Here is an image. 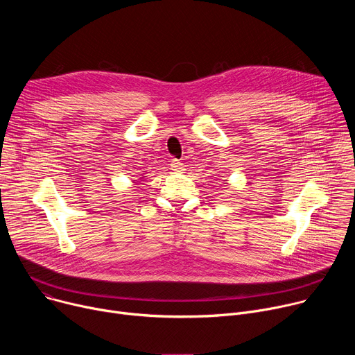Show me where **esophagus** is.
Wrapping results in <instances>:
<instances>
[{
    "label": "esophagus",
    "mask_w": 355,
    "mask_h": 355,
    "mask_svg": "<svg viewBox=\"0 0 355 355\" xmlns=\"http://www.w3.org/2000/svg\"><path fill=\"white\" fill-rule=\"evenodd\" d=\"M171 170H174V171H177V173H181L184 168H182V166H184V163H181L180 160H171Z\"/></svg>",
    "instance_id": "obj_1"
}]
</instances>
